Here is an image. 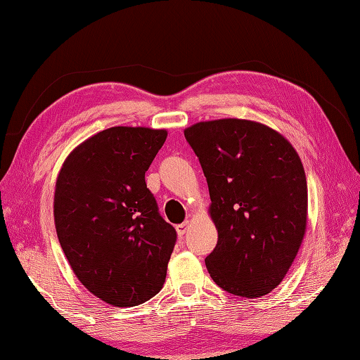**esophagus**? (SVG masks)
<instances>
[{"mask_svg":"<svg viewBox=\"0 0 360 360\" xmlns=\"http://www.w3.org/2000/svg\"><path fill=\"white\" fill-rule=\"evenodd\" d=\"M190 223H192V221H190V219H186L184 223H182V224H178V226H176V232H178V235H179V236H184V235H186V232L188 231V227H190Z\"/></svg>","mask_w":360,"mask_h":360,"instance_id":"esophagus-1","label":"esophagus"}]
</instances>
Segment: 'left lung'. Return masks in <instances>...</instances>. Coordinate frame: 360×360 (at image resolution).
Masks as SVG:
<instances>
[{
	"mask_svg": "<svg viewBox=\"0 0 360 360\" xmlns=\"http://www.w3.org/2000/svg\"><path fill=\"white\" fill-rule=\"evenodd\" d=\"M210 193L218 243L205 258L213 281L258 298L286 277L308 224L307 174L277 129L248 119L198 122L184 129Z\"/></svg>",
	"mask_w": 360,
	"mask_h": 360,
	"instance_id": "1",
	"label": "left lung"
}]
</instances>
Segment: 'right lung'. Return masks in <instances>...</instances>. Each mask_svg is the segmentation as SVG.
<instances>
[{
  "label": "right lung",
  "mask_w": 360,
  "mask_h": 360,
  "mask_svg": "<svg viewBox=\"0 0 360 360\" xmlns=\"http://www.w3.org/2000/svg\"><path fill=\"white\" fill-rule=\"evenodd\" d=\"M167 134L106 128L79 143L57 176L60 246L82 285L112 307H137L164 286L176 231L158 213L145 172Z\"/></svg>",
  "instance_id": "obj_1"
}]
</instances>
